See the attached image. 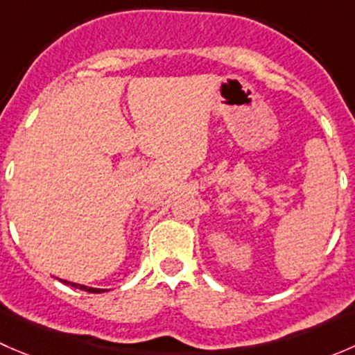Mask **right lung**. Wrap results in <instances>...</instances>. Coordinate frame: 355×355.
Masks as SVG:
<instances>
[{
	"label": "right lung",
	"instance_id": "1",
	"mask_svg": "<svg viewBox=\"0 0 355 355\" xmlns=\"http://www.w3.org/2000/svg\"><path fill=\"white\" fill-rule=\"evenodd\" d=\"M63 284H67V285H71V287H75V288H80V290H84V292H91V293H99V292H105V290H103V288H92V287H85V285L71 284V282H65V280H63Z\"/></svg>",
	"mask_w": 355,
	"mask_h": 355
}]
</instances>
